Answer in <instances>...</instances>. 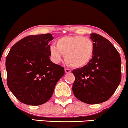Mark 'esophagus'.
Returning <instances> with one entry per match:
<instances>
[{
	"instance_id": "esophagus-1",
	"label": "esophagus",
	"mask_w": 128,
	"mask_h": 128,
	"mask_svg": "<svg viewBox=\"0 0 128 128\" xmlns=\"http://www.w3.org/2000/svg\"><path fill=\"white\" fill-rule=\"evenodd\" d=\"M65 72L66 73H70L71 72V70L69 68H65Z\"/></svg>"
}]
</instances>
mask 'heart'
<instances>
[{
    "label": "heart",
    "instance_id": "heart-1",
    "mask_svg": "<svg viewBox=\"0 0 128 128\" xmlns=\"http://www.w3.org/2000/svg\"><path fill=\"white\" fill-rule=\"evenodd\" d=\"M94 44L91 39L80 36H66L56 42L50 48L52 61L58 63L65 55L67 64L76 68L86 65L93 56Z\"/></svg>",
    "mask_w": 128,
    "mask_h": 128
}]
</instances>
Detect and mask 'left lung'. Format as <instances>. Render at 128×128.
<instances>
[{
  "mask_svg": "<svg viewBox=\"0 0 128 128\" xmlns=\"http://www.w3.org/2000/svg\"><path fill=\"white\" fill-rule=\"evenodd\" d=\"M93 56L86 65L72 71L75 77L74 96L88 104H100L112 96L122 78L121 58L111 42L98 34H91Z\"/></svg>",
  "mask_w": 128,
  "mask_h": 128,
  "instance_id": "1",
  "label": "left lung"
}]
</instances>
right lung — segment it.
Instances as JSON below:
<instances>
[{"mask_svg": "<svg viewBox=\"0 0 128 128\" xmlns=\"http://www.w3.org/2000/svg\"><path fill=\"white\" fill-rule=\"evenodd\" d=\"M51 34L29 36L14 44L6 58L7 85L20 102L40 105L52 97L64 74L62 66L49 59Z\"/></svg>", "mask_w": 128, "mask_h": 128, "instance_id": "obj_1", "label": "right lung"}]
</instances>
